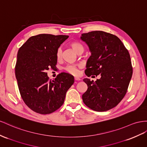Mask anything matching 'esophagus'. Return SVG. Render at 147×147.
Instances as JSON below:
<instances>
[{
    "label": "esophagus",
    "instance_id": "1",
    "mask_svg": "<svg viewBox=\"0 0 147 147\" xmlns=\"http://www.w3.org/2000/svg\"><path fill=\"white\" fill-rule=\"evenodd\" d=\"M74 79H75V80H76V81H80V80H81V79L80 78L77 77H75Z\"/></svg>",
    "mask_w": 147,
    "mask_h": 147
}]
</instances>
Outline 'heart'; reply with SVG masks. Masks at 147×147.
<instances>
[{"instance_id": "1", "label": "heart", "mask_w": 147, "mask_h": 147, "mask_svg": "<svg viewBox=\"0 0 147 147\" xmlns=\"http://www.w3.org/2000/svg\"><path fill=\"white\" fill-rule=\"evenodd\" d=\"M70 46L78 54H80L82 53H83V51H84V47H83V46L79 42H76V41L72 42L70 44ZM62 55V49L61 48H59L57 51V59L58 60H60L61 59ZM80 67V65L70 64V65H67L66 67H65L64 70L67 72H68L70 74L77 75L78 72V68Z\"/></svg>"}]
</instances>
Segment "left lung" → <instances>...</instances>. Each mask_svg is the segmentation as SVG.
Returning a JSON list of instances; mask_svg holds the SVG:
<instances>
[{"label":"left lung","mask_w":147,"mask_h":147,"mask_svg":"<svg viewBox=\"0 0 147 147\" xmlns=\"http://www.w3.org/2000/svg\"><path fill=\"white\" fill-rule=\"evenodd\" d=\"M80 39L92 53L85 74L101 75L95 82L83 79L88 89L82 95L83 101L96 111H106L116 107L127 91L133 72L130 54L119 38L105 31L83 33Z\"/></svg>","instance_id":"1"}]
</instances>
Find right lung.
Segmentation results:
<instances>
[{"instance_id":"obj_1","label":"right lung","mask_w":147,"mask_h":147,"mask_svg":"<svg viewBox=\"0 0 147 147\" xmlns=\"http://www.w3.org/2000/svg\"><path fill=\"white\" fill-rule=\"evenodd\" d=\"M68 38L50 34L33 36L18 51L15 72L20 93L36 113L48 114L61 108L74 83V77L67 73L59 74L51 81L46 72L55 68L58 48Z\"/></svg>"}]
</instances>
